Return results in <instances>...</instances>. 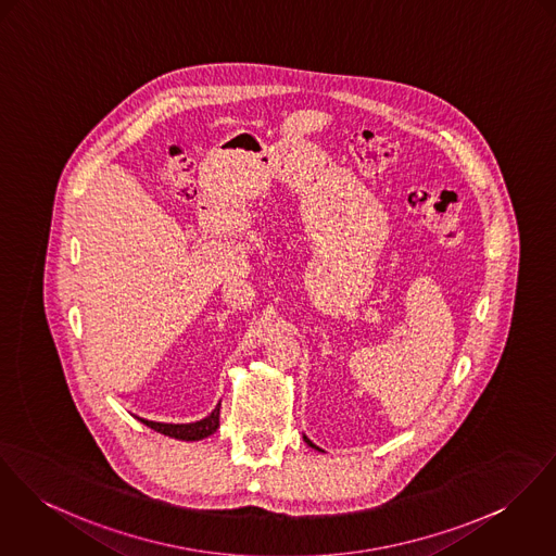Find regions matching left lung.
<instances>
[{
  "label": "left lung",
  "mask_w": 556,
  "mask_h": 556,
  "mask_svg": "<svg viewBox=\"0 0 556 556\" xmlns=\"http://www.w3.org/2000/svg\"><path fill=\"white\" fill-rule=\"evenodd\" d=\"M302 440H304V442H306L311 448H315V451H321V448H319V446H315V444H313V442H311L306 435H302Z\"/></svg>",
  "instance_id": "1"
}]
</instances>
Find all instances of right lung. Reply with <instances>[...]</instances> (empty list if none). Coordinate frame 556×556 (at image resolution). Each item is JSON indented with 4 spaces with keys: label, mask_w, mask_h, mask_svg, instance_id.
<instances>
[{
    "label": "right lung",
    "mask_w": 556,
    "mask_h": 556,
    "mask_svg": "<svg viewBox=\"0 0 556 556\" xmlns=\"http://www.w3.org/2000/svg\"><path fill=\"white\" fill-rule=\"evenodd\" d=\"M137 419L143 426H148V428L154 429L159 433H165L169 438H175V440L194 442V440H203V438L212 435L215 429L219 428V404L205 419L194 421V424H156V421H148V419H141V417H137Z\"/></svg>",
    "instance_id": "obj_1"
}]
</instances>
